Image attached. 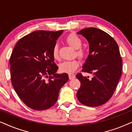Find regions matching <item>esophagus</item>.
Returning <instances> with one entry per match:
<instances>
[{"label":"esophagus","mask_w":132,"mask_h":132,"mask_svg":"<svg viewBox=\"0 0 132 132\" xmlns=\"http://www.w3.org/2000/svg\"><path fill=\"white\" fill-rule=\"evenodd\" d=\"M68 76H69V79L70 80H72V79L75 78L76 76L74 75V74H69V75H68Z\"/></svg>","instance_id":"esophagus-1"}]
</instances>
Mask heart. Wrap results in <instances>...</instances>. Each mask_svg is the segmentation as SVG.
I'll return each mask as SVG.
<instances>
[{
    "label": "heart",
    "mask_w": 132,
    "mask_h": 132,
    "mask_svg": "<svg viewBox=\"0 0 132 132\" xmlns=\"http://www.w3.org/2000/svg\"><path fill=\"white\" fill-rule=\"evenodd\" d=\"M66 41L70 46L76 50V55L80 58H84L86 56V51L81 48L82 41L78 36L75 34H70L66 38ZM52 56L55 59H59L58 46L55 44L52 50ZM79 66V62L76 59L72 61H65L61 62L59 65V70L62 73H72L75 72Z\"/></svg>",
    "instance_id": "obj_1"
}]
</instances>
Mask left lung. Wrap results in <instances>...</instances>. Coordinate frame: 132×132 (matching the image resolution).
<instances>
[{
    "instance_id": "obj_1",
    "label": "left lung",
    "mask_w": 132,
    "mask_h": 132,
    "mask_svg": "<svg viewBox=\"0 0 132 132\" xmlns=\"http://www.w3.org/2000/svg\"><path fill=\"white\" fill-rule=\"evenodd\" d=\"M87 39L89 53L82 71L93 74L89 79L78 73L80 82L77 98L84 105L95 107L108 102L113 94L122 73V58L118 44L111 36L95 28L77 33Z\"/></svg>"
}]
</instances>
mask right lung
I'll use <instances>...</instances> for the list:
<instances>
[{
    "label": "right lung",
    "instance_id": "1",
    "mask_svg": "<svg viewBox=\"0 0 132 132\" xmlns=\"http://www.w3.org/2000/svg\"><path fill=\"white\" fill-rule=\"evenodd\" d=\"M63 30H37L17 43L10 59L11 79L15 93L29 108L37 111L53 106L68 80L56 73L52 50Z\"/></svg>",
    "mask_w": 132,
    "mask_h": 132
}]
</instances>
